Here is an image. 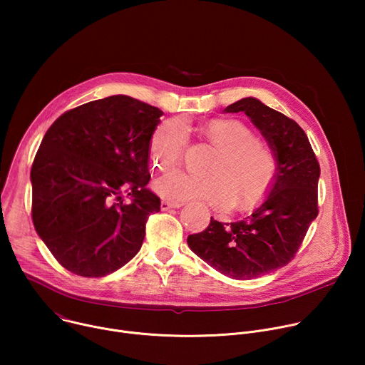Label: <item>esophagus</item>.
<instances>
[{
	"instance_id": "1",
	"label": "esophagus",
	"mask_w": 365,
	"mask_h": 365,
	"mask_svg": "<svg viewBox=\"0 0 365 365\" xmlns=\"http://www.w3.org/2000/svg\"><path fill=\"white\" fill-rule=\"evenodd\" d=\"M183 203H175V202H168V200H162L160 203V207L162 211H170V210H175V207H180Z\"/></svg>"
}]
</instances>
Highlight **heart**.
<instances>
[{
    "label": "heart",
    "instance_id": "obj_1",
    "mask_svg": "<svg viewBox=\"0 0 365 365\" xmlns=\"http://www.w3.org/2000/svg\"><path fill=\"white\" fill-rule=\"evenodd\" d=\"M202 131L217 145L206 168L210 175L195 176L172 170L154 180V192L175 203L206 202L218 211H227L234 203L240 211L254 206L276 178L277 160L273 148L237 118L211 120L203 124ZM187 135V127L179 118L166 120L155 127L148 143L153 166L166 169L179 163Z\"/></svg>",
    "mask_w": 365,
    "mask_h": 365
}]
</instances>
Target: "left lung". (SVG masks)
Returning <instances> with one entry per match:
<instances>
[{
    "mask_svg": "<svg viewBox=\"0 0 365 365\" xmlns=\"http://www.w3.org/2000/svg\"><path fill=\"white\" fill-rule=\"evenodd\" d=\"M224 113H244L273 148L276 178L264 200L234 222L211 218L187 237L205 263L237 280L264 276L286 266L318 217L319 163L304 131L259 99L242 98Z\"/></svg>",
    "mask_w": 365,
    "mask_h": 365,
    "instance_id": "left-lung-1",
    "label": "left lung"
}]
</instances>
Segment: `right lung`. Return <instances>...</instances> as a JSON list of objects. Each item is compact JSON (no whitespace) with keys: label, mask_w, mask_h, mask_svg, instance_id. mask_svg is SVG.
Here are the masks:
<instances>
[{"label":"right lung","mask_w":365,"mask_h":365,"mask_svg":"<svg viewBox=\"0 0 365 365\" xmlns=\"http://www.w3.org/2000/svg\"><path fill=\"white\" fill-rule=\"evenodd\" d=\"M162 115L113 95L65 113L46 131L30 173L31 217L66 270L102 277L140 251L148 215L160 211V199L145 186L148 143Z\"/></svg>","instance_id":"add662e5"}]
</instances>
